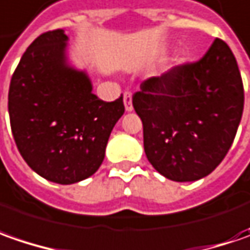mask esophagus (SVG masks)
Returning <instances> with one entry per match:
<instances>
[{
    "instance_id": "34e87169",
    "label": "esophagus",
    "mask_w": 250,
    "mask_h": 250,
    "mask_svg": "<svg viewBox=\"0 0 250 250\" xmlns=\"http://www.w3.org/2000/svg\"><path fill=\"white\" fill-rule=\"evenodd\" d=\"M123 101H125V108L127 112H131L133 110V95L131 92L125 91V95H123Z\"/></svg>"
}]
</instances>
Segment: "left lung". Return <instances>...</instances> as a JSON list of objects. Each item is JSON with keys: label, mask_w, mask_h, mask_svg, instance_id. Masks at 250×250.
I'll return each instance as SVG.
<instances>
[{"label": "left lung", "mask_w": 250, "mask_h": 250, "mask_svg": "<svg viewBox=\"0 0 250 250\" xmlns=\"http://www.w3.org/2000/svg\"><path fill=\"white\" fill-rule=\"evenodd\" d=\"M148 160L168 180L196 181L221 163L244 112L237 59L223 40L202 59L151 77L133 95Z\"/></svg>", "instance_id": "obj_1"}]
</instances>
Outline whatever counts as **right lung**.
<instances>
[{"label":"right lung","mask_w":250,"mask_h":250,"mask_svg":"<svg viewBox=\"0 0 250 250\" xmlns=\"http://www.w3.org/2000/svg\"><path fill=\"white\" fill-rule=\"evenodd\" d=\"M62 29L39 36L13 72L8 110L13 138L39 176L74 184L92 176L109 135L125 113L123 97L105 102L88 74L69 65Z\"/></svg>","instance_id":"right-lung-1"}]
</instances>
